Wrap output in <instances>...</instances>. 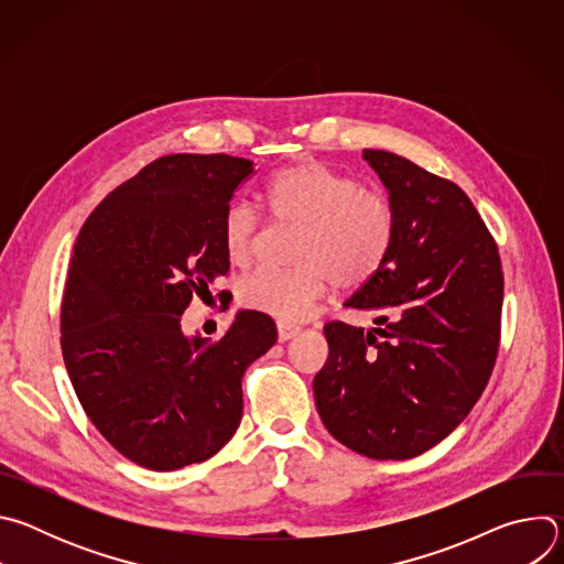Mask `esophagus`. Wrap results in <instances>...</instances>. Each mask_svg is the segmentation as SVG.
<instances>
[{
    "label": "esophagus",
    "mask_w": 564,
    "mask_h": 564,
    "mask_svg": "<svg viewBox=\"0 0 564 564\" xmlns=\"http://www.w3.org/2000/svg\"><path fill=\"white\" fill-rule=\"evenodd\" d=\"M276 333H279V341H290L301 333V328L294 324H285V321H279Z\"/></svg>",
    "instance_id": "34e87169"
}]
</instances>
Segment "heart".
<instances>
[{
	"label": "heart",
	"mask_w": 564,
	"mask_h": 564,
	"mask_svg": "<svg viewBox=\"0 0 564 564\" xmlns=\"http://www.w3.org/2000/svg\"><path fill=\"white\" fill-rule=\"evenodd\" d=\"M265 200L276 220L299 225L294 268H257L238 283V301L281 321H299L333 285L355 290L366 285L386 263L394 234L392 200L364 187L350 174L316 160L281 170L265 187ZM261 214L248 200H231L220 220L227 257L246 263L259 248Z\"/></svg>",
	"instance_id": "heart-1"
}]
</instances>
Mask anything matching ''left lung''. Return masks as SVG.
<instances>
[{
	"label": "left lung",
	"instance_id": "8db88e82",
	"mask_svg": "<svg viewBox=\"0 0 564 564\" xmlns=\"http://www.w3.org/2000/svg\"><path fill=\"white\" fill-rule=\"evenodd\" d=\"M397 212L383 268L344 305L377 328L330 321L314 401L330 435L370 459L440 444L485 392L500 350L505 274L470 198L390 151L366 149Z\"/></svg>",
	"mask_w": 564,
	"mask_h": 564
}]
</instances>
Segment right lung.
I'll list each match as a JSON object with an SVG mask.
<instances>
[{"instance_id": "add662e5", "label": "right lung", "mask_w": 564, "mask_h": 564, "mask_svg": "<svg viewBox=\"0 0 564 564\" xmlns=\"http://www.w3.org/2000/svg\"><path fill=\"white\" fill-rule=\"evenodd\" d=\"M254 163L172 153L116 187L75 240L59 344L85 413L127 459L176 470L216 455L243 417V375L276 341L238 312L220 339H187L192 299L229 272L220 220Z\"/></svg>"}]
</instances>
